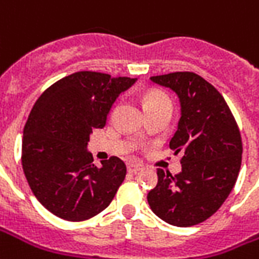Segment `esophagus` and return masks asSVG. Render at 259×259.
I'll list each match as a JSON object with an SVG mask.
<instances>
[{
  "label": "esophagus",
  "mask_w": 259,
  "mask_h": 259,
  "mask_svg": "<svg viewBox=\"0 0 259 259\" xmlns=\"http://www.w3.org/2000/svg\"><path fill=\"white\" fill-rule=\"evenodd\" d=\"M127 170H129L130 174H139L140 170H143V165H139V163H129Z\"/></svg>",
  "instance_id": "1"
}]
</instances>
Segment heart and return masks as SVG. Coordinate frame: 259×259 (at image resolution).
Segmentation results:
<instances>
[{
  "label": "heart",
  "mask_w": 259,
  "mask_h": 259,
  "mask_svg": "<svg viewBox=\"0 0 259 259\" xmlns=\"http://www.w3.org/2000/svg\"><path fill=\"white\" fill-rule=\"evenodd\" d=\"M154 107H172V102L169 97L161 91H151L144 98V108L148 109Z\"/></svg>",
  "instance_id": "b5f03b06"
}]
</instances>
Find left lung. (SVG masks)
<instances>
[{"label":"left lung","instance_id":"8db88e82","mask_svg":"<svg viewBox=\"0 0 259 259\" xmlns=\"http://www.w3.org/2000/svg\"><path fill=\"white\" fill-rule=\"evenodd\" d=\"M150 80L179 98L180 119L169 147L182 154V170L172 176L158 169L147 200L169 225L194 226L212 217L234 187L243 154L240 130L221 93L198 74L175 72Z\"/></svg>","mask_w":259,"mask_h":259}]
</instances>
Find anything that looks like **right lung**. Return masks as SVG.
<instances>
[{
    "label": "right lung",
    "mask_w": 259,
    "mask_h": 259,
    "mask_svg": "<svg viewBox=\"0 0 259 259\" xmlns=\"http://www.w3.org/2000/svg\"><path fill=\"white\" fill-rule=\"evenodd\" d=\"M136 83L100 72H76L42 93L23 130L22 165L33 194L48 211L80 222L104 211L126 176L118 157L93 163L87 150L113 102Z\"/></svg>",
    "instance_id": "obj_1"
}]
</instances>
